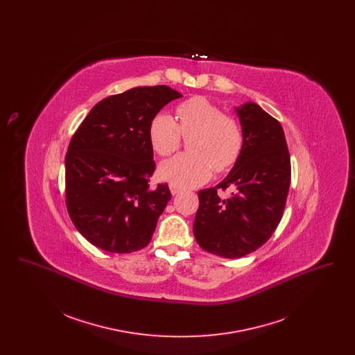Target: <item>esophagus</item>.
<instances>
[{
  "label": "esophagus",
  "mask_w": 355,
  "mask_h": 355,
  "mask_svg": "<svg viewBox=\"0 0 355 355\" xmlns=\"http://www.w3.org/2000/svg\"><path fill=\"white\" fill-rule=\"evenodd\" d=\"M170 193L173 194V196H177L178 193H181V187H178V186L173 185V184H170Z\"/></svg>",
  "instance_id": "34e87169"
}]
</instances>
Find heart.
Instances as JSON below:
<instances>
[{
    "mask_svg": "<svg viewBox=\"0 0 355 355\" xmlns=\"http://www.w3.org/2000/svg\"><path fill=\"white\" fill-rule=\"evenodd\" d=\"M177 120L166 113L157 114L149 126L153 149L162 157L177 152L181 135L189 139L191 153L180 154L161 164L159 175L178 187H194L206 182L213 173L236 164L243 132L234 117L223 114L220 106L205 97H193L177 107Z\"/></svg>",
    "mask_w": 355,
    "mask_h": 355,
    "instance_id": "heart-1",
    "label": "heart"
}]
</instances>
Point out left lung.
Returning a JSON list of instances; mask_svg holds the SVG:
<instances>
[{"label": "left lung", "mask_w": 355, "mask_h": 355, "mask_svg": "<svg viewBox=\"0 0 355 355\" xmlns=\"http://www.w3.org/2000/svg\"><path fill=\"white\" fill-rule=\"evenodd\" d=\"M243 132L238 159L216 187L198 191L200 207L193 232L209 253L239 258L259 249L275 232L286 203L291 166L281 123L259 105L236 107ZM234 189L223 199L218 188Z\"/></svg>", "instance_id": "1"}]
</instances>
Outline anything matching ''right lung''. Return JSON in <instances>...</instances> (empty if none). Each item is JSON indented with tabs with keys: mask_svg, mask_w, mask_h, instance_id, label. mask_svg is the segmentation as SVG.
<instances>
[{
	"mask_svg": "<svg viewBox=\"0 0 355 355\" xmlns=\"http://www.w3.org/2000/svg\"><path fill=\"white\" fill-rule=\"evenodd\" d=\"M180 97L165 85L133 87L94 105L73 135L65 158L67 207L92 245L119 254L149 245L171 198L166 184L149 185L155 169L149 126Z\"/></svg>",
	"mask_w": 355,
	"mask_h": 355,
	"instance_id": "right-lung-1",
	"label": "right lung"
}]
</instances>
